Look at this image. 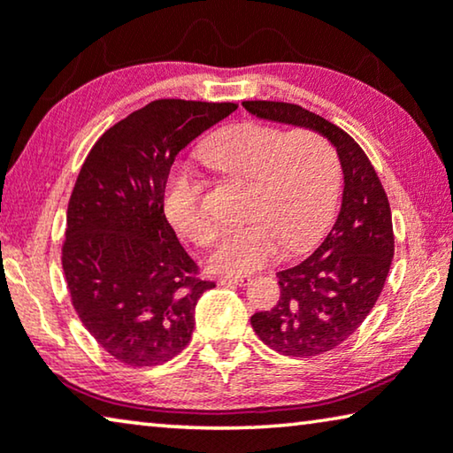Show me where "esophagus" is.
Listing matches in <instances>:
<instances>
[{
  "instance_id": "1",
  "label": "esophagus",
  "mask_w": 453,
  "mask_h": 453,
  "mask_svg": "<svg viewBox=\"0 0 453 453\" xmlns=\"http://www.w3.org/2000/svg\"><path fill=\"white\" fill-rule=\"evenodd\" d=\"M250 282V276H224L219 280V284L224 286H243Z\"/></svg>"
}]
</instances>
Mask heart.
<instances>
[{"label":"heart","mask_w":453,"mask_h":453,"mask_svg":"<svg viewBox=\"0 0 453 453\" xmlns=\"http://www.w3.org/2000/svg\"><path fill=\"white\" fill-rule=\"evenodd\" d=\"M219 175L248 183L242 226L227 229L211 268L248 274L282 252H304L326 232L341 189V163L325 136L246 120L213 133L197 150ZM203 188L173 173L163 193L165 211L185 238L201 248L218 240V224L203 207Z\"/></svg>","instance_id":"heart-1"}]
</instances>
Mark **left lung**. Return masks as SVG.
<instances>
[{"label":"left lung","mask_w":453,"mask_h":453,"mask_svg":"<svg viewBox=\"0 0 453 453\" xmlns=\"http://www.w3.org/2000/svg\"><path fill=\"white\" fill-rule=\"evenodd\" d=\"M242 104L260 119L312 128L339 153L344 191L333 229L304 262L278 272V304L250 319L260 341L280 355L328 353L363 325L385 286L395 252L389 199L369 157L342 128L298 104Z\"/></svg>","instance_id":"obj_1"}]
</instances>
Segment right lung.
<instances>
[{"label": "right lung", "mask_w": 453, "mask_h": 453, "mask_svg": "<svg viewBox=\"0 0 453 453\" xmlns=\"http://www.w3.org/2000/svg\"><path fill=\"white\" fill-rule=\"evenodd\" d=\"M234 103L161 98L111 127L72 189L62 268L72 306L106 353L131 367L188 347L196 304L213 282L179 243L163 193L177 153Z\"/></svg>", "instance_id": "add662e5"}]
</instances>
